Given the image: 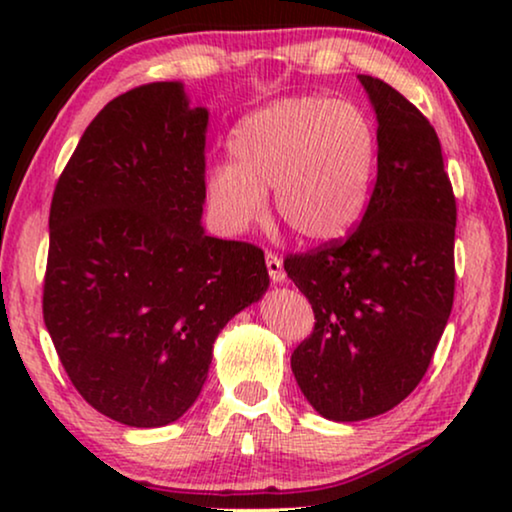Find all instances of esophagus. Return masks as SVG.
<instances>
[{
    "instance_id": "1",
    "label": "esophagus",
    "mask_w": 512,
    "mask_h": 512,
    "mask_svg": "<svg viewBox=\"0 0 512 512\" xmlns=\"http://www.w3.org/2000/svg\"><path fill=\"white\" fill-rule=\"evenodd\" d=\"M265 265H268V275H270L272 282H275V284H282L284 279H286V272H284V263H282V258L272 254V251H268V254H265Z\"/></svg>"
}]
</instances>
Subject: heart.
<instances>
[{
    "label": "heart",
    "instance_id": "1",
    "mask_svg": "<svg viewBox=\"0 0 512 512\" xmlns=\"http://www.w3.org/2000/svg\"><path fill=\"white\" fill-rule=\"evenodd\" d=\"M233 163L205 174V200L226 233L263 219L265 188L275 212L303 242L347 237L366 214L377 174V132L349 102L284 97L242 118L228 139Z\"/></svg>",
    "mask_w": 512,
    "mask_h": 512
}]
</instances>
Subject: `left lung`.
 Returning a JSON list of instances; mask_svg holds the SVG:
<instances>
[{"mask_svg": "<svg viewBox=\"0 0 512 512\" xmlns=\"http://www.w3.org/2000/svg\"><path fill=\"white\" fill-rule=\"evenodd\" d=\"M377 181L345 240L284 258L314 312L291 354L307 401L333 422L382 415L422 382L454 303L457 202L433 125L375 76Z\"/></svg>", "mask_w": 512, "mask_h": 512, "instance_id": "8db88e82", "label": "left lung"}]
</instances>
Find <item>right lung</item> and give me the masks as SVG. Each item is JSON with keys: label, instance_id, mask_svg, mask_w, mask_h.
Returning a JSON list of instances; mask_svg holds the SVG:
<instances>
[{"label": "right lung", "instance_id": "obj_1", "mask_svg": "<svg viewBox=\"0 0 512 512\" xmlns=\"http://www.w3.org/2000/svg\"><path fill=\"white\" fill-rule=\"evenodd\" d=\"M207 121L177 81L132 88L55 184L46 328L86 403L137 429L191 408L216 335L270 284L261 249L200 223Z\"/></svg>", "mask_w": 512, "mask_h": 512}]
</instances>
